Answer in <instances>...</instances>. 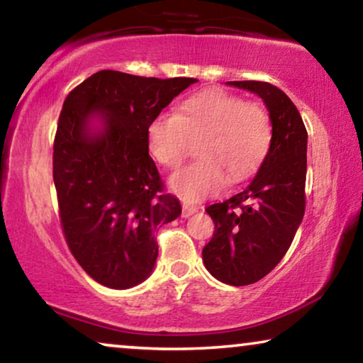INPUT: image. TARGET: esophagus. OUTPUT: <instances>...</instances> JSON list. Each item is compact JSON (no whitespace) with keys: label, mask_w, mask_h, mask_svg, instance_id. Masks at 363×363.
<instances>
[{"label":"esophagus","mask_w":363,"mask_h":363,"mask_svg":"<svg viewBox=\"0 0 363 363\" xmlns=\"http://www.w3.org/2000/svg\"><path fill=\"white\" fill-rule=\"evenodd\" d=\"M199 211V207H196V206H189V203H184L182 206V217H189V216H192V213H196Z\"/></svg>","instance_id":"34e87169"}]
</instances>
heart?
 Instances as JSON below:
<instances>
[{"mask_svg":"<svg viewBox=\"0 0 363 363\" xmlns=\"http://www.w3.org/2000/svg\"><path fill=\"white\" fill-rule=\"evenodd\" d=\"M201 161L171 177V189L186 202L217 196L247 181L267 160L273 143L272 116L264 106L222 90L189 96L176 115L156 116L147 128V147L157 164L176 169L199 143Z\"/></svg>","mask_w":363,"mask_h":363,"instance_id":"heart-1","label":"heart"}]
</instances>
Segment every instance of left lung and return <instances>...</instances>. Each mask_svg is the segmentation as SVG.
<instances>
[{
  "instance_id": "left-lung-1",
  "label": "left lung",
  "mask_w": 363,
  "mask_h": 363,
  "mask_svg": "<svg viewBox=\"0 0 363 363\" xmlns=\"http://www.w3.org/2000/svg\"><path fill=\"white\" fill-rule=\"evenodd\" d=\"M227 84L262 96L273 123L272 150L248 186L206 208L216 223L202 250L206 268L218 281L247 286L281 262L304 217L308 131L278 86L258 80Z\"/></svg>"
}]
</instances>
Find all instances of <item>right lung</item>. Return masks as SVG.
I'll return each instance as SVG.
<instances>
[{"mask_svg": "<svg viewBox=\"0 0 363 363\" xmlns=\"http://www.w3.org/2000/svg\"><path fill=\"white\" fill-rule=\"evenodd\" d=\"M197 79L100 70L70 91L54 138L52 176L67 247L96 283L126 289L157 258L156 228L181 216L147 151V128ZM104 120L91 135L90 116Z\"/></svg>", "mask_w": 363, "mask_h": 363, "instance_id": "obj_1", "label": "right lung"}]
</instances>
